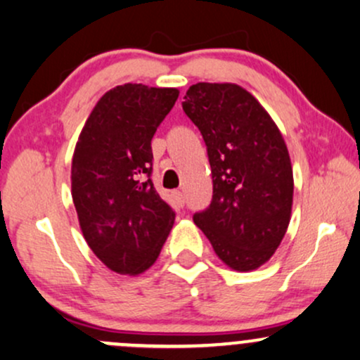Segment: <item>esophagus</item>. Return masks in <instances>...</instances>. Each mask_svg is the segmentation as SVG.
<instances>
[{"mask_svg":"<svg viewBox=\"0 0 360 360\" xmlns=\"http://www.w3.org/2000/svg\"><path fill=\"white\" fill-rule=\"evenodd\" d=\"M172 198H174V201L179 206L184 205V196H183V191H179V189H176V191H172Z\"/></svg>","mask_w":360,"mask_h":360,"instance_id":"34e87169","label":"esophagus"}]
</instances>
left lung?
I'll return each mask as SVG.
<instances>
[{
	"instance_id": "8db88e82",
	"label": "left lung",
	"mask_w": 360,
	"mask_h": 360,
	"mask_svg": "<svg viewBox=\"0 0 360 360\" xmlns=\"http://www.w3.org/2000/svg\"><path fill=\"white\" fill-rule=\"evenodd\" d=\"M184 113L208 148L213 200L194 213L214 254L233 271H254L278 250L292 208V167L278 125L242 86L198 82Z\"/></svg>"
}]
</instances>
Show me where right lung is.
<instances>
[{
    "label": "right lung",
    "mask_w": 360,
    "mask_h": 360,
    "mask_svg": "<svg viewBox=\"0 0 360 360\" xmlns=\"http://www.w3.org/2000/svg\"><path fill=\"white\" fill-rule=\"evenodd\" d=\"M179 96L146 84L106 91L72 155V201L89 249L111 271L137 276L159 257L174 212L152 183V137Z\"/></svg>",
    "instance_id": "right-lung-1"
}]
</instances>
